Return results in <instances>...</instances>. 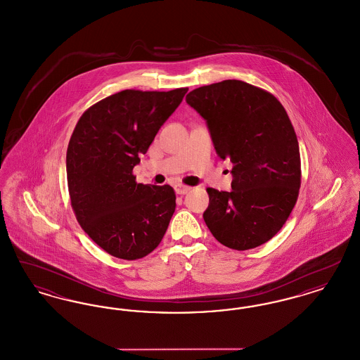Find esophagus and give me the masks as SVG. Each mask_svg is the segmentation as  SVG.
Listing matches in <instances>:
<instances>
[{
	"label": "esophagus",
	"mask_w": 360,
	"mask_h": 360,
	"mask_svg": "<svg viewBox=\"0 0 360 360\" xmlns=\"http://www.w3.org/2000/svg\"><path fill=\"white\" fill-rule=\"evenodd\" d=\"M175 193L176 194H179V195H185V194H188V191H190V188L188 186H185V185H175Z\"/></svg>",
	"instance_id": "esophagus-1"
}]
</instances>
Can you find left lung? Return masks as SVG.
Returning <instances> with one entry per match:
<instances>
[{
	"label": "left lung",
	"mask_w": 360,
	"mask_h": 360,
	"mask_svg": "<svg viewBox=\"0 0 360 360\" xmlns=\"http://www.w3.org/2000/svg\"><path fill=\"white\" fill-rule=\"evenodd\" d=\"M186 103L206 121L217 155L233 165L231 191L206 188L209 231L232 250L262 245L289 219L301 185L298 140L285 108L236 79L194 89Z\"/></svg>",
	"instance_id": "8db88e82"
}]
</instances>
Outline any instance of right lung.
<instances>
[{"label":"right lung","instance_id":"add662e5","mask_svg":"<svg viewBox=\"0 0 360 360\" xmlns=\"http://www.w3.org/2000/svg\"><path fill=\"white\" fill-rule=\"evenodd\" d=\"M188 87L122 90L90 106L70 139V200L82 229L112 257L135 260L163 239L175 210L172 186L136 184L132 174Z\"/></svg>","mask_w":360,"mask_h":360}]
</instances>
